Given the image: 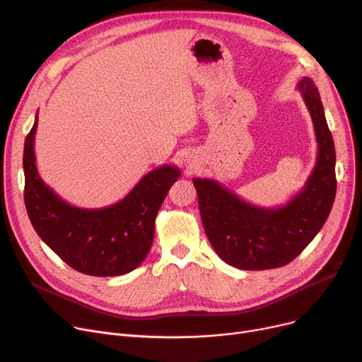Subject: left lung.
<instances>
[{"instance_id":"obj_1","label":"left lung","mask_w":362,"mask_h":362,"mask_svg":"<svg viewBox=\"0 0 362 362\" xmlns=\"http://www.w3.org/2000/svg\"><path fill=\"white\" fill-rule=\"evenodd\" d=\"M318 145L305 186L284 205L257 206L211 179H194L208 240L217 255L240 270H270L295 259L325 226L336 197V152L318 89L310 78L298 85Z\"/></svg>"}]
</instances>
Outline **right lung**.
I'll return each instance as SVG.
<instances>
[{
  "label": "right lung",
  "mask_w": 362,
  "mask_h": 362,
  "mask_svg": "<svg viewBox=\"0 0 362 362\" xmlns=\"http://www.w3.org/2000/svg\"><path fill=\"white\" fill-rule=\"evenodd\" d=\"M35 123L25 141V204L36 233L71 269L111 277L135 270L154 240L156 217L167 192L180 177L165 164L145 175L119 202L104 208L70 205L44 183L35 160Z\"/></svg>",
  "instance_id": "right-lung-1"
}]
</instances>
